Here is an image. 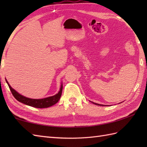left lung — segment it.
I'll list each match as a JSON object with an SVG mask.
<instances>
[{"instance_id": "1", "label": "left lung", "mask_w": 147, "mask_h": 147, "mask_svg": "<svg viewBox=\"0 0 147 147\" xmlns=\"http://www.w3.org/2000/svg\"><path fill=\"white\" fill-rule=\"evenodd\" d=\"M93 104H95V105H100V106H105V105H102V104H96V103H94V102H92Z\"/></svg>"}]
</instances>
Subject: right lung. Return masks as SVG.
I'll return each mask as SVG.
<instances>
[{
  "label": "right lung",
  "mask_w": 147,
  "mask_h": 147,
  "mask_svg": "<svg viewBox=\"0 0 147 147\" xmlns=\"http://www.w3.org/2000/svg\"><path fill=\"white\" fill-rule=\"evenodd\" d=\"M6 82H7V85L10 88L11 92L12 93V95L14 96V98L17 100L18 101L23 103L24 104H26L27 105L32 106L33 107L36 108H47L51 107V106L54 105L57 103L59 99L61 98V96L62 95V84L61 86L60 91L58 92L57 94L49 96L47 98H42V99H33V98H27L21 95L20 93H18L15 90L12 88V87L9 85L7 81L6 80Z\"/></svg>",
  "instance_id": "add662e5"
}]
</instances>
